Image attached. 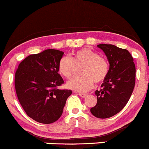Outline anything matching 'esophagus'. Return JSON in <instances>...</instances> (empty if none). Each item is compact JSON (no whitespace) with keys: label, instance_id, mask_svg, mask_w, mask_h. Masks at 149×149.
I'll return each mask as SVG.
<instances>
[{"label":"esophagus","instance_id":"1","mask_svg":"<svg viewBox=\"0 0 149 149\" xmlns=\"http://www.w3.org/2000/svg\"><path fill=\"white\" fill-rule=\"evenodd\" d=\"M78 94H79V96H81V97H82V98H85V97H86L87 95H88V94L82 93H78Z\"/></svg>","mask_w":149,"mask_h":149}]
</instances>
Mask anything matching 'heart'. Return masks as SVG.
<instances>
[{
  "label": "heart",
  "mask_w": 149,
  "mask_h": 149,
  "mask_svg": "<svg viewBox=\"0 0 149 149\" xmlns=\"http://www.w3.org/2000/svg\"><path fill=\"white\" fill-rule=\"evenodd\" d=\"M81 68V76L74 77L67 82L70 89L77 92H87L93 87L94 81L97 83L104 80L109 70V64L104 57L92 49L84 48L73 53L71 58L64 56L58 65V72L66 78L74 74L77 67Z\"/></svg>",
  "instance_id": "1"
}]
</instances>
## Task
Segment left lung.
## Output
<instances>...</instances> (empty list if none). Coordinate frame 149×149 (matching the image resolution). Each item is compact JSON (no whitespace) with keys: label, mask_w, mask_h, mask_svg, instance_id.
<instances>
[{"label":"left lung","mask_w":149,"mask_h":149,"mask_svg":"<svg viewBox=\"0 0 149 149\" xmlns=\"http://www.w3.org/2000/svg\"><path fill=\"white\" fill-rule=\"evenodd\" d=\"M109 62V70L100 91H95L97 104L91 114L101 119L109 118L125 107L133 91L135 66L127 50L111 44H99Z\"/></svg>","instance_id":"1"}]
</instances>
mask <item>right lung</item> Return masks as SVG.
I'll list each match as a JSON object with an SVG mask.
<instances>
[{
    "label": "right lung",
    "instance_id": "obj_1",
    "mask_svg": "<svg viewBox=\"0 0 149 149\" xmlns=\"http://www.w3.org/2000/svg\"><path fill=\"white\" fill-rule=\"evenodd\" d=\"M64 52L48 49L32 54L19 65L15 73L17 98L28 117L51 124L60 118L71 90H59L64 83L58 65Z\"/></svg>",
    "mask_w": 149,
    "mask_h": 149
}]
</instances>
